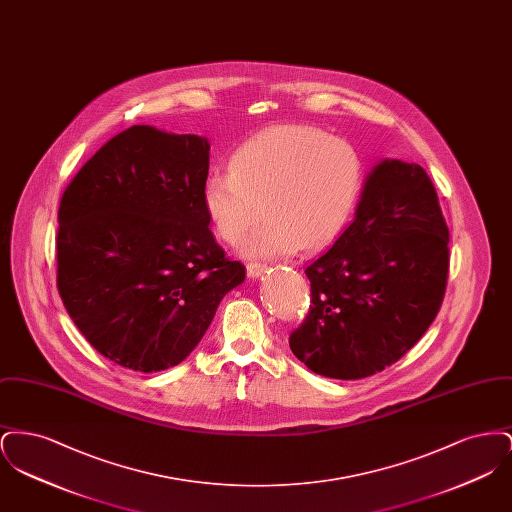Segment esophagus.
<instances>
[{
	"instance_id": "34e87169",
	"label": "esophagus",
	"mask_w": 512,
	"mask_h": 512,
	"mask_svg": "<svg viewBox=\"0 0 512 512\" xmlns=\"http://www.w3.org/2000/svg\"><path fill=\"white\" fill-rule=\"evenodd\" d=\"M245 268H247V276L249 278H257V276H261L265 272L267 265H263V263H247Z\"/></svg>"
}]
</instances>
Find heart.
Masks as SVG:
<instances>
[{"mask_svg": "<svg viewBox=\"0 0 512 512\" xmlns=\"http://www.w3.org/2000/svg\"><path fill=\"white\" fill-rule=\"evenodd\" d=\"M363 184V163L349 142L313 124H276L247 138L230 172H211L201 188L205 215L220 240L249 259L318 251L340 236Z\"/></svg>", "mask_w": 512, "mask_h": 512, "instance_id": "1", "label": "heart"}]
</instances>
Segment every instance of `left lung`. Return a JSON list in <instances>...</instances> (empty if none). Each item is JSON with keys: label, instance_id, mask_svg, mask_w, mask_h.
I'll use <instances>...</instances> for the list:
<instances>
[{"label": "left lung", "instance_id": "8db88e82", "mask_svg": "<svg viewBox=\"0 0 512 512\" xmlns=\"http://www.w3.org/2000/svg\"><path fill=\"white\" fill-rule=\"evenodd\" d=\"M305 274L311 307L290 334L301 363L359 380L399 361L434 322L449 274V230L426 171L380 161L355 219Z\"/></svg>", "mask_w": 512, "mask_h": 512}]
</instances>
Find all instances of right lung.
<instances>
[{
	"label": "right lung",
	"mask_w": 512,
	"mask_h": 512,
	"mask_svg": "<svg viewBox=\"0 0 512 512\" xmlns=\"http://www.w3.org/2000/svg\"><path fill=\"white\" fill-rule=\"evenodd\" d=\"M209 142L136 124L78 171L59 205L57 290L84 338L138 372L182 363L244 282L203 209Z\"/></svg>",
	"instance_id": "1"
}]
</instances>
